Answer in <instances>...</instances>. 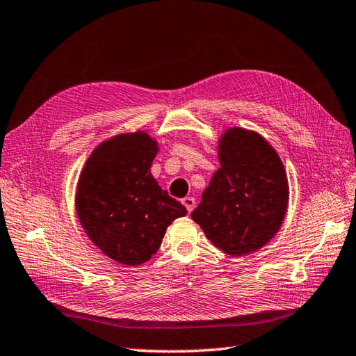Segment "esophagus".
<instances>
[{
  "label": "esophagus",
  "instance_id": "1",
  "mask_svg": "<svg viewBox=\"0 0 356 356\" xmlns=\"http://www.w3.org/2000/svg\"><path fill=\"white\" fill-rule=\"evenodd\" d=\"M181 202H183V204L186 206L188 213L192 212V210L195 209V204H197V202H195V198H192V197H186V198H183V201H181Z\"/></svg>",
  "mask_w": 356,
  "mask_h": 356
}]
</instances>
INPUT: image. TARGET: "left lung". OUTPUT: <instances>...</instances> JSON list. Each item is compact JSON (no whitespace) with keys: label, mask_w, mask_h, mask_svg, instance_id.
Returning a JSON list of instances; mask_svg holds the SVG:
<instances>
[{"label":"left lung","mask_w":356,"mask_h":356,"mask_svg":"<svg viewBox=\"0 0 356 356\" xmlns=\"http://www.w3.org/2000/svg\"><path fill=\"white\" fill-rule=\"evenodd\" d=\"M221 168L192 212L215 248L241 257L277 234L289 202L284 165L263 136L227 129L220 140Z\"/></svg>","instance_id":"1"}]
</instances>
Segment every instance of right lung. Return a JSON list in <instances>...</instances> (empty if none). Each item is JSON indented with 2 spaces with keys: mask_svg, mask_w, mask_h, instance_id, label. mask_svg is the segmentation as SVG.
<instances>
[{
  "mask_svg": "<svg viewBox=\"0 0 356 356\" xmlns=\"http://www.w3.org/2000/svg\"><path fill=\"white\" fill-rule=\"evenodd\" d=\"M156 154V141L146 132L118 135L92 152L79 175V222L92 243L117 263H146L168 226L187 213L152 177Z\"/></svg>",
  "mask_w": 356,
  "mask_h": 356,
  "instance_id": "add662e5",
  "label": "right lung"
}]
</instances>
